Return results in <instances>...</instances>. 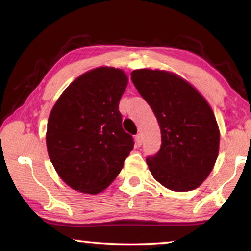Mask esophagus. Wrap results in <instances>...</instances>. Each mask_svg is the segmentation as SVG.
I'll return each mask as SVG.
<instances>
[{
    "label": "esophagus",
    "instance_id": "1",
    "mask_svg": "<svg viewBox=\"0 0 251 251\" xmlns=\"http://www.w3.org/2000/svg\"><path fill=\"white\" fill-rule=\"evenodd\" d=\"M135 142H136V145H137L138 147L142 145V143H143V136H142L141 133L135 136Z\"/></svg>",
    "mask_w": 251,
    "mask_h": 251
}]
</instances>
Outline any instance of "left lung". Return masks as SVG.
Instances as JSON below:
<instances>
[{
	"label": "left lung",
	"mask_w": 251,
	"mask_h": 251,
	"mask_svg": "<svg viewBox=\"0 0 251 251\" xmlns=\"http://www.w3.org/2000/svg\"><path fill=\"white\" fill-rule=\"evenodd\" d=\"M130 76L160 128V150L146 158L152 177L174 192L197 188L209 176L219 151L220 133L209 104L172 72L141 69Z\"/></svg>",
	"instance_id": "left-lung-1"
}]
</instances>
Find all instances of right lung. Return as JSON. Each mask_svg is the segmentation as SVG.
Segmentation results:
<instances>
[{"label": "right lung", "mask_w": 251, "mask_h": 251, "mask_svg": "<svg viewBox=\"0 0 251 251\" xmlns=\"http://www.w3.org/2000/svg\"><path fill=\"white\" fill-rule=\"evenodd\" d=\"M128 84L125 72L101 66L78 76L50 113L46 147L62 180L96 195L112 184L134 147L123 129L118 105Z\"/></svg>", "instance_id": "right-lung-1"}]
</instances>
